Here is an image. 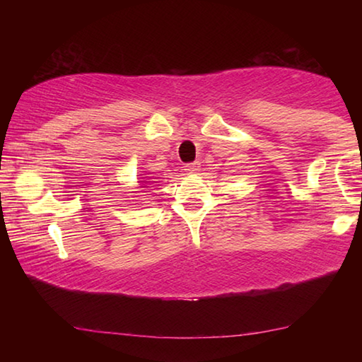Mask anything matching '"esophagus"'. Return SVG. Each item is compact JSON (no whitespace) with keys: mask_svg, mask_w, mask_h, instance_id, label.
Segmentation results:
<instances>
[{"mask_svg":"<svg viewBox=\"0 0 362 362\" xmlns=\"http://www.w3.org/2000/svg\"><path fill=\"white\" fill-rule=\"evenodd\" d=\"M185 170L188 174H196L199 170V163L194 161V163H188L185 164Z\"/></svg>","mask_w":362,"mask_h":362,"instance_id":"1","label":"esophagus"}]
</instances>
